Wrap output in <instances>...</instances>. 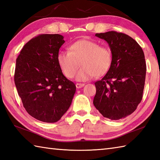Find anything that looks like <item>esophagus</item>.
I'll return each instance as SVG.
<instances>
[{"mask_svg":"<svg viewBox=\"0 0 160 160\" xmlns=\"http://www.w3.org/2000/svg\"><path fill=\"white\" fill-rule=\"evenodd\" d=\"M76 88H78V89H80V88H82V87L84 86V84H83V83H76Z\"/></svg>","mask_w":160,"mask_h":160,"instance_id":"34e87169","label":"esophagus"}]
</instances>
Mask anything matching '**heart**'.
<instances>
[{"label":"heart","mask_w":160,"mask_h":160,"mask_svg":"<svg viewBox=\"0 0 160 160\" xmlns=\"http://www.w3.org/2000/svg\"><path fill=\"white\" fill-rule=\"evenodd\" d=\"M58 63L64 76L73 78L80 64L76 79L86 81L96 76L106 74L112 65L113 56L109 47L87 39L74 42L69 47V52H60L57 56Z\"/></svg>","instance_id":"obj_1"}]
</instances>
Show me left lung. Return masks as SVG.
<instances>
[{
    "instance_id": "obj_1",
    "label": "left lung",
    "mask_w": 160,
    "mask_h": 160,
    "mask_svg": "<svg viewBox=\"0 0 160 160\" xmlns=\"http://www.w3.org/2000/svg\"><path fill=\"white\" fill-rule=\"evenodd\" d=\"M108 42L113 62L109 71L95 82V107L104 118L117 120L136 110L144 88L146 65L142 47L131 37L111 31L96 33Z\"/></svg>"
}]
</instances>
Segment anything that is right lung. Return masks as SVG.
Listing matches in <instances>:
<instances>
[{
    "label": "right lung",
    "instance_id": "obj_1",
    "mask_svg": "<svg viewBox=\"0 0 160 160\" xmlns=\"http://www.w3.org/2000/svg\"><path fill=\"white\" fill-rule=\"evenodd\" d=\"M60 34H40L24 45L16 59L14 82L27 112L36 120L53 123L69 109L76 87L58 63L64 43Z\"/></svg>",
    "mask_w": 160,
    "mask_h": 160
}]
</instances>
